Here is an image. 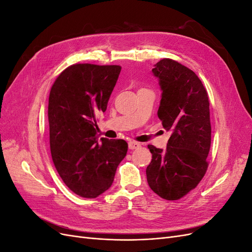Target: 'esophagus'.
Returning a JSON list of instances; mask_svg holds the SVG:
<instances>
[{"label":"esophagus","mask_w":252,"mask_h":252,"mask_svg":"<svg viewBox=\"0 0 252 252\" xmlns=\"http://www.w3.org/2000/svg\"><path fill=\"white\" fill-rule=\"evenodd\" d=\"M128 147H129V149H131V150H133V149H138V148H140V147H141V144H140V143H138V142L130 141V142L128 143Z\"/></svg>","instance_id":"esophagus-1"}]
</instances>
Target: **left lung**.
Returning a JSON list of instances; mask_svg holds the SVG:
<instances>
[{"label": "left lung", "instance_id": "left-lung-1", "mask_svg": "<svg viewBox=\"0 0 252 252\" xmlns=\"http://www.w3.org/2000/svg\"><path fill=\"white\" fill-rule=\"evenodd\" d=\"M152 72L163 91L158 117L171 135L164 150L148 145L152 159L146 169L147 182L162 199L174 201L194 189L207 171L209 98L199 77L177 61L163 59Z\"/></svg>", "mask_w": 252, "mask_h": 252}]
</instances>
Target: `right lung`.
Segmentation results:
<instances>
[{"mask_svg": "<svg viewBox=\"0 0 252 252\" xmlns=\"http://www.w3.org/2000/svg\"><path fill=\"white\" fill-rule=\"evenodd\" d=\"M122 67L73 64L59 74L48 103L53 164L72 192L94 199L109 189L126 157L124 140H98L96 117L107 108Z\"/></svg>", "mask_w": 252, "mask_h": 252, "instance_id": "right-lung-1", "label": "right lung"}]
</instances>
